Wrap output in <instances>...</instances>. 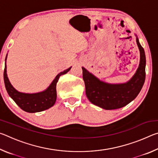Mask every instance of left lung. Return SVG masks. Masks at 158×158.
I'll list each match as a JSON object with an SVG mask.
<instances>
[{
    "label": "left lung",
    "mask_w": 158,
    "mask_h": 158,
    "mask_svg": "<svg viewBox=\"0 0 158 158\" xmlns=\"http://www.w3.org/2000/svg\"><path fill=\"white\" fill-rule=\"evenodd\" d=\"M140 52V62L137 72L129 81L124 84H112L100 81L82 67L85 94L93 105L106 110L123 107L135 100L142 89L146 78V56L137 37Z\"/></svg>",
    "instance_id": "obj_1"
}]
</instances>
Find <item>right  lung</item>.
Here are the masks:
<instances>
[{
  "mask_svg": "<svg viewBox=\"0 0 158 158\" xmlns=\"http://www.w3.org/2000/svg\"><path fill=\"white\" fill-rule=\"evenodd\" d=\"M7 56L5 60L7 59ZM70 69L71 67L57 74L49 86L44 91L37 93H24L19 92L10 84L7 75V66L5 63L3 73L5 89L11 98L22 110L28 113L42 111L54 105L57 97L56 84L59 79V77L66 74L70 70Z\"/></svg>",
  "mask_w": 158,
  "mask_h": 158,
  "instance_id": "add662e5",
  "label": "right lung"
}]
</instances>
